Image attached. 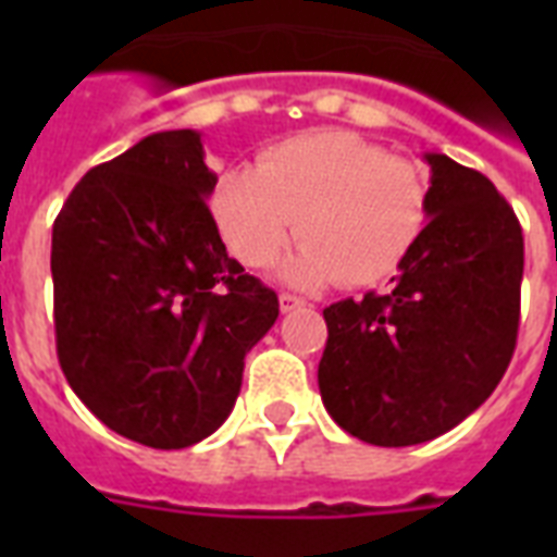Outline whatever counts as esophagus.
<instances>
[{
    "mask_svg": "<svg viewBox=\"0 0 557 557\" xmlns=\"http://www.w3.org/2000/svg\"><path fill=\"white\" fill-rule=\"evenodd\" d=\"M300 306H306L304 297L288 295V292H283V295H280V309H283V312H295V309H300Z\"/></svg>",
    "mask_w": 557,
    "mask_h": 557,
    "instance_id": "esophagus-1",
    "label": "esophagus"
}]
</instances>
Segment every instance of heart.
<instances>
[{
    "instance_id": "heart-1",
    "label": "heart",
    "mask_w": 557,
    "mask_h": 557,
    "mask_svg": "<svg viewBox=\"0 0 557 557\" xmlns=\"http://www.w3.org/2000/svg\"><path fill=\"white\" fill-rule=\"evenodd\" d=\"M428 176L352 133L321 129L274 144L257 168L222 170L210 213L236 260L262 269L292 234L283 262L297 286H370L401 265L428 222Z\"/></svg>"
}]
</instances>
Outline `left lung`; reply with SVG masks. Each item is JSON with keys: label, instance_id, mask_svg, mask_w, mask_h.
Returning <instances> with one entry per match:
<instances>
[{"label": "left lung", "instance_id": "obj_1", "mask_svg": "<svg viewBox=\"0 0 557 557\" xmlns=\"http://www.w3.org/2000/svg\"><path fill=\"white\" fill-rule=\"evenodd\" d=\"M431 208L387 295L323 309V407L381 448L436 440L500 384L518 344L523 231L497 187L428 152Z\"/></svg>", "mask_w": 557, "mask_h": 557}]
</instances>
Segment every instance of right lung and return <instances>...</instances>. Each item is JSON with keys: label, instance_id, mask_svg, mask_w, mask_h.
Masks as SVG:
<instances>
[{"label": "right lung", "instance_id": "obj_1", "mask_svg": "<svg viewBox=\"0 0 557 557\" xmlns=\"http://www.w3.org/2000/svg\"><path fill=\"white\" fill-rule=\"evenodd\" d=\"M196 129L152 133L91 168L51 234L57 358L126 440L176 450L225 422L277 295L227 257Z\"/></svg>", "mask_w": 557, "mask_h": 557}]
</instances>
